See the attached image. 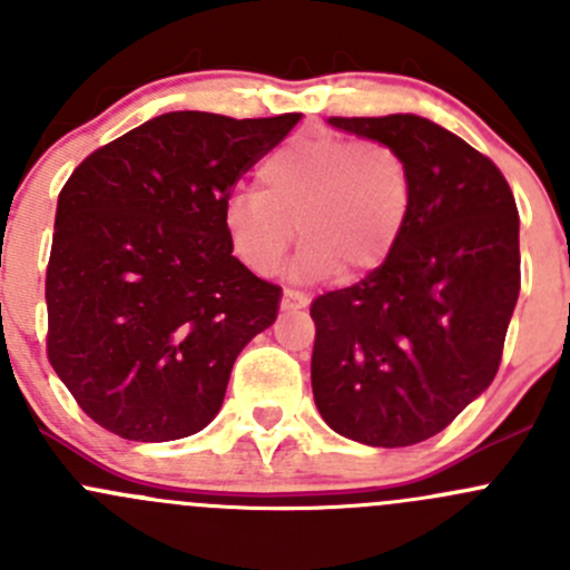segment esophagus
Here are the masks:
<instances>
[{"instance_id": "1", "label": "esophagus", "mask_w": 570, "mask_h": 570, "mask_svg": "<svg viewBox=\"0 0 570 570\" xmlns=\"http://www.w3.org/2000/svg\"><path fill=\"white\" fill-rule=\"evenodd\" d=\"M308 303V297L297 289H284V297H281V306L284 308H303Z\"/></svg>"}]
</instances>
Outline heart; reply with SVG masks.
<instances>
[{
  "instance_id": "b5f03b06",
  "label": "heart",
  "mask_w": 570,
  "mask_h": 570,
  "mask_svg": "<svg viewBox=\"0 0 570 570\" xmlns=\"http://www.w3.org/2000/svg\"><path fill=\"white\" fill-rule=\"evenodd\" d=\"M258 189L226 200L223 226L245 267L269 275L303 243L297 273L342 278L392 256L411 212V170L392 146L347 137H301L258 165Z\"/></svg>"
}]
</instances>
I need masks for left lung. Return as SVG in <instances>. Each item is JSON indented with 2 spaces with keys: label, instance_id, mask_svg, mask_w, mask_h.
<instances>
[{
  "label": "left lung",
  "instance_id": "obj_1",
  "mask_svg": "<svg viewBox=\"0 0 570 570\" xmlns=\"http://www.w3.org/2000/svg\"><path fill=\"white\" fill-rule=\"evenodd\" d=\"M411 170L392 256L312 303V389L327 428L370 446L433 439L497 377L521 289L519 209L502 170L419 115L331 118Z\"/></svg>",
  "mask_w": 570,
  "mask_h": 570
}]
</instances>
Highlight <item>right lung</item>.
Instances as JSON below:
<instances>
[{"mask_svg":"<svg viewBox=\"0 0 570 570\" xmlns=\"http://www.w3.org/2000/svg\"><path fill=\"white\" fill-rule=\"evenodd\" d=\"M301 120L165 112L90 154L57 198L46 355L96 424L176 441L217 416L237 355L281 286L232 256L239 176Z\"/></svg>","mask_w":570,"mask_h":570,"instance_id":"1","label":"right lung"}]
</instances>
